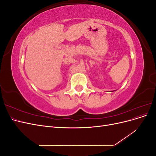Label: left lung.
Returning a JSON list of instances; mask_svg holds the SVG:
<instances>
[{"mask_svg": "<svg viewBox=\"0 0 156 156\" xmlns=\"http://www.w3.org/2000/svg\"><path fill=\"white\" fill-rule=\"evenodd\" d=\"M112 92H113V91H112Z\"/></svg>", "mask_w": 156, "mask_h": 156, "instance_id": "8db88e82", "label": "left lung"}]
</instances>
